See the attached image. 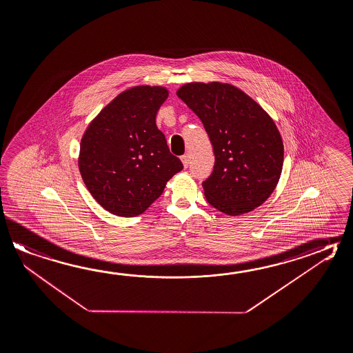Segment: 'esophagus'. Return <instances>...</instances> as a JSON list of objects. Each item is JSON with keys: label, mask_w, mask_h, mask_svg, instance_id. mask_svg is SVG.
Wrapping results in <instances>:
<instances>
[{"label": "esophagus", "mask_w": 353, "mask_h": 353, "mask_svg": "<svg viewBox=\"0 0 353 353\" xmlns=\"http://www.w3.org/2000/svg\"><path fill=\"white\" fill-rule=\"evenodd\" d=\"M181 161H182V163L185 165V168H188V163H190V159H188V154H183V156L181 157Z\"/></svg>", "instance_id": "obj_1"}]
</instances>
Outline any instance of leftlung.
<instances>
[{
    "mask_svg": "<svg viewBox=\"0 0 353 353\" xmlns=\"http://www.w3.org/2000/svg\"><path fill=\"white\" fill-rule=\"evenodd\" d=\"M177 97L201 119L215 154L202 182L212 208L246 214L272 194L281 179L284 147L273 119L249 95L223 83H188Z\"/></svg>",
    "mask_w": 353,
    "mask_h": 353,
    "instance_id": "left-lung-1",
    "label": "left lung"
}]
</instances>
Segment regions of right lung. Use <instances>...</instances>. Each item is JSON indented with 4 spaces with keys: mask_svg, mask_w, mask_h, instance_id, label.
I'll return each instance as SVG.
<instances>
[{
    "mask_svg": "<svg viewBox=\"0 0 353 353\" xmlns=\"http://www.w3.org/2000/svg\"><path fill=\"white\" fill-rule=\"evenodd\" d=\"M167 97L165 88H130L101 110L81 138V177L98 203L114 215H141L183 168L156 125Z\"/></svg>",
    "mask_w": 353,
    "mask_h": 353,
    "instance_id": "add662e5",
    "label": "right lung"
}]
</instances>
